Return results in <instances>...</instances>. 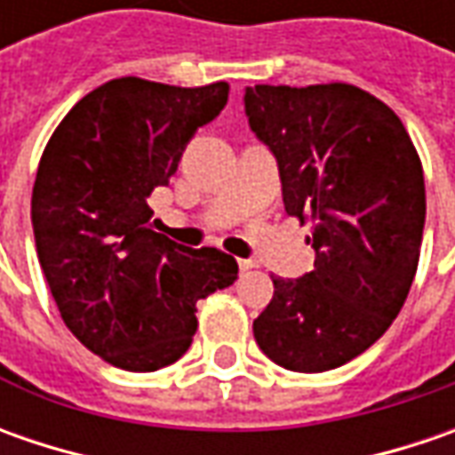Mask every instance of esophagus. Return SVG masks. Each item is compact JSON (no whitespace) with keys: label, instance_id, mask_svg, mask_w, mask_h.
Listing matches in <instances>:
<instances>
[{"label":"esophagus","instance_id":"1","mask_svg":"<svg viewBox=\"0 0 455 455\" xmlns=\"http://www.w3.org/2000/svg\"><path fill=\"white\" fill-rule=\"evenodd\" d=\"M237 266H240V271L245 273V271H253L258 263H255L253 258H237Z\"/></svg>","mask_w":455,"mask_h":455}]
</instances>
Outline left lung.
I'll return each mask as SVG.
<instances>
[{
  "mask_svg": "<svg viewBox=\"0 0 455 455\" xmlns=\"http://www.w3.org/2000/svg\"><path fill=\"white\" fill-rule=\"evenodd\" d=\"M251 132L268 147L283 207L311 222L314 271L273 278L253 322L263 355L326 372L370 349L395 322L418 271L426 182L403 121L357 85L245 88Z\"/></svg>",
  "mask_w": 455,
  "mask_h": 455,
  "instance_id": "left-lung-1",
  "label": "left lung"
}]
</instances>
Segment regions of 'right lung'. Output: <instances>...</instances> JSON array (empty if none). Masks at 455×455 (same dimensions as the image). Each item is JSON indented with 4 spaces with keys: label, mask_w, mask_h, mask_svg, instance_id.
Here are the masks:
<instances>
[{
    "label": "right lung",
    "mask_w": 455,
    "mask_h": 455,
    "mask_svg": "<svg viewBox=\"0 0 455 455\" xmlns=\"http://www.w3.org/2000/svg\"><path fill=\"white\" fill-rule=\"evenodd\" d=\"M228 93V83L111 80L80 98L44 147L32 189L37 258L65 326L114 367L177 362L197 331L195 304L237 278L233 255L154 233L147 204Z\"/></svg>",
    "instance_id": "add662e5"
}]
</instances>
